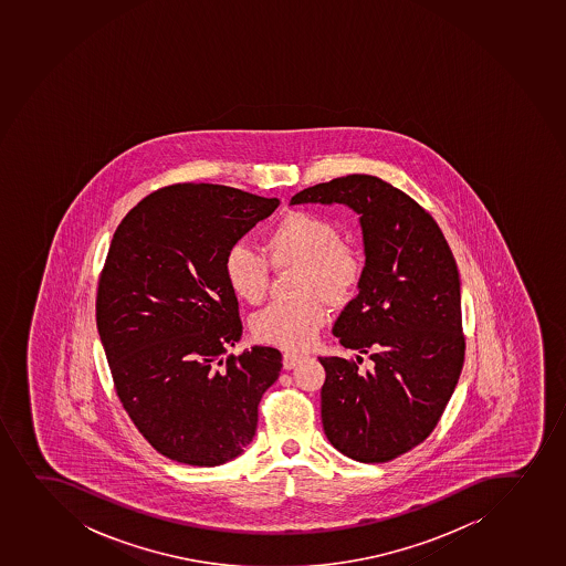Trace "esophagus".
<instances>
[{
  "mask_svg": "<svg viewBox=\"0 0 566 566\" xmlns=\"http://www.w3.org/2000/svg\"><path fill=\"white\" fill-rule=\"evenodd\" d=\"M303 359V355H298V353H284V359H282L284 370H293Z\"/></svg>",
  "mask_w": 566,
  "mask_h": 566,
  "instance_id": "1",
  "label": "esophagus"
}]
</instances>
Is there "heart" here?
I'll return each mask as SVG.
<instances>
[{
    "label": "heart",
    "mask_w": 566,
    "mask_h": 566,
    "mask_svg": "<svg viewBox=\"0 0 566 566\" xmlns=\"http://www.w3.org/2000/svg\"><path fill=\"white\" fill-rule=\"evenodd\" d=\"M269 263L276 271L297 269L295 301L273 303L250 319L255 340L284 349L311 346L327 319L323 298L340 306L352 298L363 276L359 252L342 243L331 220L306 211H292L265 238ZM224 279L235 297L255 304L268 292L265 258L247 244H233L224 255Z\"/></svg>",
    "instance_id": "1"
}]
</instances>
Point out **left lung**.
<instances>
[{
    "mask_svg": "<svg viewBox=\"0 0 566 566\" xmlns=\"http://www.w3.org/2000/svg\"><path fill=\"white\" fill-rule=\"evenodd\" d=\"M301 203L349 207L365 244L359 293L333 335L374 366L360 371L352 360L319 357L323 430L347 458L389 462L432 433L457 389L465 342L454 255L436 220L379 177L319 182L290 201Z\"/></svg>",
    "mask_w": 566,
    "mask_h": 566,
    "instance_id": "obj_1",
    "label": "left lung"
}]
</instances>
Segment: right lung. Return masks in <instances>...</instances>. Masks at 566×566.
<instances>
[{
  "label": "right lung",
  "instance_id": "add662e5",
  "mask_svg": "<svg viewBox=\"0 0 566 566\" xmlns=\"http://www.w3.org/2000/svg\"><path fill=\"white\" fill-rule=\"evenodd\" d=\"M279 198L224 185L157 190L117 226L98 280L97 328L117 396L163 457L214 468L243 454L282 355L226 357L243 325L224 255Z\"/></svg>",
  "mask_w": 566,
  "mask_h": 566
}]
</instances>
